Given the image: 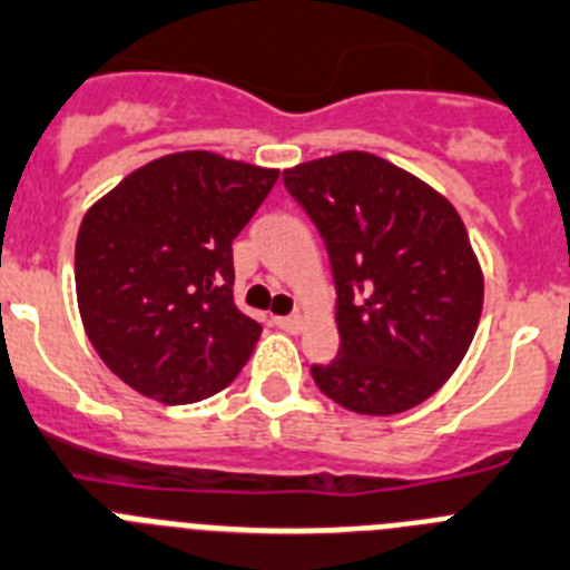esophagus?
Instances as JSON below:
<instances>
[{"label": "esophagus", "mask_w": 570, "mask_h": 570, "mask_svg": "<svg viewBox=\"0 0 570 570\" xmlns=\"http://www.w3.org/2000/svg\"><path fill=\"white\" fill-rule=\"evenodd\" d=\"M275 326L284 332H301V326H304V321L297 315H278L275 317Z\"/></svg>", "instance_id": "obj_1"}]
</instances>
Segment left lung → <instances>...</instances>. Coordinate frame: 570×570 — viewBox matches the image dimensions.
Instances as JSON below:
<instances>
[{"instance_id":"obj_1","label":"left lung","mask_w":570,"mask_h":570,"mask_svg":"<svg viewBox=\"0 0 570 570\" xmlns=\"http://www.w3.org/2000/svg\"><path fill=\"white\" fill-rule=\"evenodd\" d=\"M284 184L330 253L341 348L317 389L357 414H397L460 366L483 312L469 233L438 189L372 153L297 164Z\"/></svg>"}]
</instances>
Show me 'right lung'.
<instances>
[{
  "instance_id": "add662e5",
  "label": "right lung",
  "mask_w": 570,
  "mask_h": 570,
  "mask_svg": "<svg viewBox=\"0 0 570 570\" xmlns=\"http://www.w3.org/2000/svg\"><path fill=\"white\" fill-rule=\"evenodd\" d=\"M278 170L204 150L138 167L87 209L76 238L85 332L112 374L170 406L222 392L261 323L235 306L233 240Z\"/></svg>"
}]
</instances>
